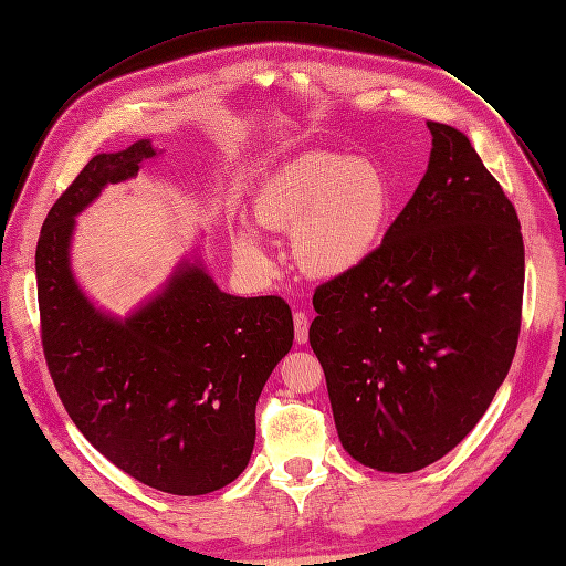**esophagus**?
Wrapping results in <instances>:
<instances>
[{
	"label": "esophagus",
	"mask_w": 566,
	"mask_h": 566,
	"mask_svg": "<svg viewBox=\"0 0 566 566\" xmlns=\"http://www.w3.org/2000/svg\"><path fill=\"white\" fill-rule=\"evenodd\" d=\"M293 321H295V339H297V345H304V342L310 339V316H306L304 312H295Z\"/></svg>",
	"instance_id": "1"
}]
</instances>
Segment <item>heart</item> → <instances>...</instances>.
Here are the masks:
<instances>
[{
    "label": "heart",
    "instance_id": "heart-1",
    "mask_svg": "<svg viewBox=\"0 0 566 566\" xmlns=\"http://www.w3.org/2000/svg\"><path fill=\"white\" fill-rule=\"evenodd\" d=\"M391 212V188L366 158L310 150L283 163L254 196V224L266 233L293 231V256L306 276L342 279L378 250ZM233 254L254 273L271 271V254L252 229L233 233Z\"/></svg>",
    "mask_w": 566,
    "mask_h": 566
}]
</instances>
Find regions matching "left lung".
Listing matches in <instances>:
<instances>
[{
  "mask_svg": "<svg viewBox=\"0 0 566 566\" xmlns=\"http://www.w3.org/2000/svg\"><path fill=\"white\" fill-rule=\"evenodd\" d=\"M427 127L413 198L361 269L316 287L310 328L342 447L394 474L432 465L472 432L522 318L517 212L465 134Z\"/></svg>",
  "mask_w": 566,
  "mask_h": 566,
  "instance_id": "1",
  "label": "left lung"
}]
</instances>
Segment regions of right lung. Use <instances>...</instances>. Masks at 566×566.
<instances>
[{
    "mask_svg": "<svg viewBox=\"0 0 566 566\" xmlns=\"http://www.w3.org/2000/svg\"><path fill=\"white\" fill-rule=\"evenodd\" d=\"M158 153L148 139L98 153L49 210L35 254L42 345L98 453L150 489L202 495L248 468L256 399L295 328L285 300L219 290L198 250L127 316L87 297L71 262L75 217Z\"/></svg>",
    "mask_w": 566,
    "mask_h": 566,
    "instance_id": "right-lung-1",
    "label": "right lung"
}]
</instances>
